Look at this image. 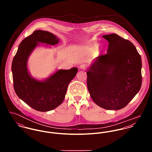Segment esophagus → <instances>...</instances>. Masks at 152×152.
<instances>
[{"mask_svg":"<svg viewBox=\"0 0 152 152\" xmlns=\"http://www.w3.org/2000/svg\"><path fill=\"white\" fill-rule=\"evenodd\" d=\"M87 65L86 64L84 63V64H81L80 66V68L81 69H86L87 68Z\"/></svg>","mask_w":152,"mask_h":152,"instance_id":"34e87169","label":"esophagus"}]
</instances>
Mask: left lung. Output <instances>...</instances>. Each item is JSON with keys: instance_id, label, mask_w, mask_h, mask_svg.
Listing matches in <instances>:
<instances>
[{"instance_id": "left-lung-1", "label": "left lung", "mask_w": 152, "mask_h": 152, "mask_svg": "<svg viewBox=\"0 0 152 152\" xmlns=\"http://www.w3.org/2000/svg\"><path fill=\"white\" fill-rule=\"evenodd\" d=\"M107 54L97 57L87 71V87L94 102L108 110L125 107L142 85V60L130 41L115 33L102 36Z\"/></svg>"}]
</instances>
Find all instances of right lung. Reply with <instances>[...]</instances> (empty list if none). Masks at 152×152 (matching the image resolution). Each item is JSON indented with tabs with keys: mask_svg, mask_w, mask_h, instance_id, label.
I'll list each match as a JSON object with an SVG mask.
<instances>
[{
	"mask_svg": "<svg viewBox=\"0 0 152 152\" xmlns=\"http://www.w3.org/2000/svg\"><path fill=\"white\" fill-rule=\"evenodd\" d=\"M60 39L50 32L36 30L22 40L12 61V71L16 94L26 104L38 111H50L61 105L69 83L78 71L77 67L56 69L42 80L33 77L30 74L27 62L36 47L39 45L51 47L50 45H57Z\"/></svg>",
	"mask_w": 152,
	"mask_h": 152,
	"instance_id": "obj_1",
	"label": "right lung"
}]
</instances>
